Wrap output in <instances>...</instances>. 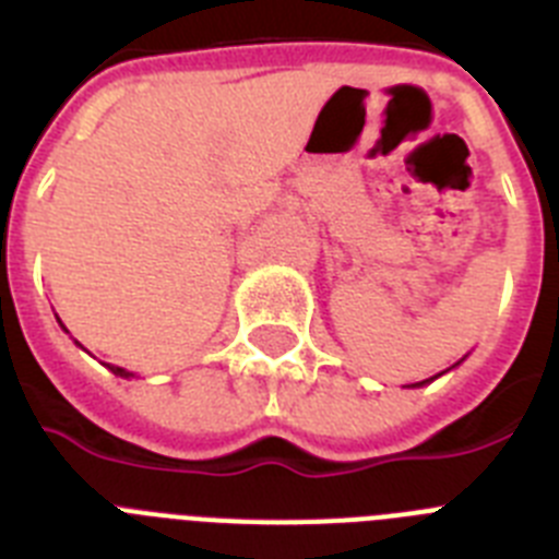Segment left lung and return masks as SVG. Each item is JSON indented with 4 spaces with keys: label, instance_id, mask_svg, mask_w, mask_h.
Returning a JSON list of instances; mask_svg holds the SVG:
<instances>
[{
    "label": "left lung",
    "instance_id": "1",
    "mask_svg": "<svg viewBox=\"0 0 559 559\" xmlns=\"http://www.w3.org/2000/svg\"><path fill=\"white\" fill-rule=\"evenodd\" d=\"M421 382H425V380H421ZM421 382H416V385H421Z\"/></svg>",
    "mask_w": 559,
    "mask_h": 559
}]
</instances>
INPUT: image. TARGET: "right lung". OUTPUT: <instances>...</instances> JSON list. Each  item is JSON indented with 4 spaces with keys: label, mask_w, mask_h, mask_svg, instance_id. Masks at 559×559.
I'll return each instance as SVG.
<instances>
[{
    "label": "right lung",
    "mask_w": 559,
    "mask_h": 559,
    "mask_svg": "<svg viewBox=\"0 0 559 559\" xmlns=\"http://www.w3.org/2000/svg\"><path fill=\"white\" fill-rule=\"evenodd\" d=\"M109 368H111V373H120V377H132V373L123 371V368H118V366H109Z\"/></svg>",
    "instance_id": "1"
}]
</instances>
